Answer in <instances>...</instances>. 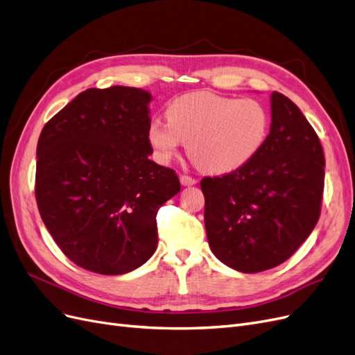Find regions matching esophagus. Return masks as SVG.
I'll return each mask as SVG.
<instances>
[{"instance_id": "1", "label": "esophagus", "mask_w": 355, "mask_h": 355, "mask_svg": "<svg viewBox=\"0 0 355 355\" xmlns=\"http://www.w3.org/2000/svg\"><path fill=\"white\" fill-rule=\"evenodd\" d=\"M180 182H181L182 186H193V184H196L198 180H196V178H193V177H190V175L182 174V175H180Z\"/></svg>"}]
</instances>
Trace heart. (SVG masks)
<instances>
[{
    "mask_svg": "<svg viewBox=\"0 0 355 355\" xmlns=\"http://www.w3.org/2000/svg\"><path fill=\"white\" fill-rule=\"evenodd\" d=\"M168 122L153 121L148 143L159 161L173 159L182 141L199 169L227 174L246 165L264 146L270 118L258 100L194 91L169 103Z\"/></svg>",
    "mask_w": 355,
    "mask_h": 355,
    "instance_id": "obj_1",
    "label": "heart"
}]
</instances>
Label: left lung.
<instances>
[{
	"mask_svg": "<svg viewBox=\"0 0 355 355\" xmlns=\"http://www.w3.org/2000/svg\"><path fill=\"white\" fill-rule=\"evenodd\" d=\"M324 153L295 103L274 91L271 128L254 159L205 177V227L214 255L242 272L289 259L315 227L324 190Z\"/></svg>",
	"mask_w": 355,
	"mask_h": 355,
	"instance_id": "8db88e82",
	"label": "left lung"
}]
</instances>
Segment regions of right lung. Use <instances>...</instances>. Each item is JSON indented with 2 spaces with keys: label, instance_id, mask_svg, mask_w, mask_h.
<instances>
[{
  "label": "right lung",
  "instance_id": "1",
  "mask_svg": "<svg viewBox=\"0 0 355 355\" xmlns=\"http://www.w3.org/2000/svg\"><path fill=\"white\" fill-rule=\"evenodd\" d=\"M150 100L140 88H88L40 134L41 218L84 270L118 276L143 266L157 246V209L180 191L175 171L148 159Z\"/></svg>",
  "mask_w": 355,
  "mask_h": 355
}]
</instances>
